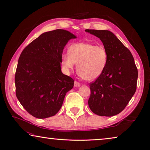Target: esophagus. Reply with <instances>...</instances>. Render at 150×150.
Wrapping results in <instances>:
<instances>
[{"instance_id":"obj_1","label":"esophagus","mask_w":150,"mask_h":150,"mask_svg":"<svg viewBox=\"0 0 150 150\" xmlns=\"http://www.w3.org/2000/svg\"><path fill=\"white\" fill-rule=\"evenodd\" d=\"M74 86L75 87L81 86V83H80L79 82H78L77 81H75V82H74Z\"/></svg>"}]
</instances>
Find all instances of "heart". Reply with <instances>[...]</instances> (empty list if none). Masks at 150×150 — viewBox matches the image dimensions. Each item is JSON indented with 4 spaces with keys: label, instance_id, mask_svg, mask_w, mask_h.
<instances>
[{
    "label": "heart",
    "instance_id": "heart-1",
    "mask_svg": "<svg viewBox=\"0 0 150 150\" xmlns=\"http://www.w3.org/2000/svg\"><path fill=\"white\" fill-rule=\"evenodd\" d=\"M68 55H63L61 64L71 70L77 64L76 71L87 81L98 79L103 74L108 61V54L102 45L89 43H79L71 45L68 50Z\"/></svg>",
    "mask_w": 150,
    "mask_h": 150
}]
</instances>
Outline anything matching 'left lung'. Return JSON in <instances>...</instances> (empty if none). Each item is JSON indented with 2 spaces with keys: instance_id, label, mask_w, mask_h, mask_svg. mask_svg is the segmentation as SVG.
<instances>
[{
  "instance_id": "8db88e82",
  "label": "left lung",
  "mask_w": 150,
  "mask_h": 150,
  "mask_svg": "<svg viewBox=\"0 0 150 150\" xmlns=\"http://www.w3.org/2000/svg\"><path fill=\"white\" fill-rule=\"evenodd\" d=\"M100 38L108 54L103 74L89 83L88 105L93 113L112 116L120 113L134 95L138 71L130 51L109 30L86 29Z\"/></svg>"
}]
</instances>
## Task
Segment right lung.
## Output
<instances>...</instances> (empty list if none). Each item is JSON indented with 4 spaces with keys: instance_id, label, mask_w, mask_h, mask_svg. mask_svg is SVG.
Masks as SVG:
<instances>
[{
    "instance_id": "obj_1",
    "label": "right lung",
    "mask_w": 150,
    "mask_h": 150,
    "mask_svg": "<svg viewBox=\"0 0 150 150\" xmlns=\"http://www.w3.org/2000/svg\"><path fill=\"white\" fill-rule=\"evenodd\" d=\"M74 38L63 29L46 32L21 53L15 77L16 96L34 117L43 119L56 114L74 87V80L62 74L61 63L64 47Z\"/></svg>"
}]
</instances>
